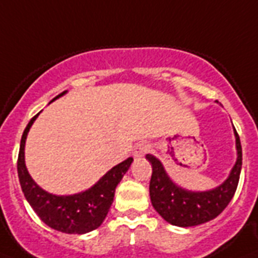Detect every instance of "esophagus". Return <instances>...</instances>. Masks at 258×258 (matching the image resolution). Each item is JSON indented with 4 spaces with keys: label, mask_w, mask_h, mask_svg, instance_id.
<instances>
[{
    "label": "esophagus",
    "mask_w": 258,
    "mask_h": 258,
    "mask_svg": "<svg viewBox=\"0 0 258 258\" xmlns=\"http://www.w3.org/2000/svg\"><path fill=\"white\" fill-rule=\"evenodd\" d=\"M150 149H151V146L149 145V143H138L137 146H135V149H134V155L135 157H143L146 153H149Z\"/></svg>",
    "instance_id": "esophagus-1"
}]
</instances>
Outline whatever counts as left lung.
<instances>
[{"instance_id": "1", "label": "left lung", "mask_w": 258, "mask_h": 258, "mask_svg": "<svg viewBox=\"0 0 258 258\" xmlns=\"http://www.w3.org/2000/svg\"><path fill=\"white\" fill-rule=\"evenodd\" d=\"M237 161L226 179L217 187L206 191H190L175 184L166 172L161 161L151 154L146 159L153 166L150 180V198L154 209L169 224L188 228L205 224L216 218L232 201L240 180L242 166V149L240 137L234 128Z\"/></svg>"}]
</instances>
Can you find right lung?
<instances>
[{"label": "right lung", "mask_w": 258, "mask_h": 258, "mask_svg": "<svg viewBox=\"0 0 258 258\" xmlns=\"http://www.w3.org/2000/svg\"><path fill=\"white\" fill-rule=\"evenodd\" d=\"M64 93H67V91L57 95L53 100L62 96ZM38 115L40 113L30 119L25 131L22 134L21 145H20L17 171L22 192L36 214L49 228L58 232L68 233V234H84V233L92 232L99 228L105 220L113 202L115 188L127 170L130 169L134 159L128 158L112 167L109 171L105 172L92 187L86 191L78 192L74 196L50 194L42 190L32 179L25 166L24 150H25L26 137Z\"/></svg>", "instance_id": "add662e5"}]
</instances>
